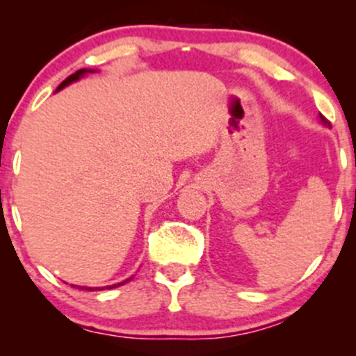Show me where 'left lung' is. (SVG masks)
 <instances>
[{
	"label": "left lung",
	"mask_w": 356,
	"mask_h": 356,
	"mask_svg": "<svg viewBox=\"0 0 356 356\" xmlns=\"http://www.w3.org/2000/svg\"><path fill=\"white\" fill-rule=\"evenodd\" d=\"M320 120H321V124H325V125H328L330 127V122H328V118H325L323 115H320Z\"/></svg>",
	"instance_id": "1"
}]
</instances>
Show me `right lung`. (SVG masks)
Returning <instances> with one entry per match:
<instances>
[{
	"label": "right lung",
	"mask_w": 356,
	"mask_h": 356,
	"mask_svg": "<svg viewBox=\"0 0 356 356\" xmlns=\"http://www.w3.org/2000/svg\"><path fill=\"white\" fill-rule=\"evenodd\" d=\"M87 72H90V70H85V68H83V70H79V72H75V73H73V75L68 76L67 80H63V81H61V83H60V87H58V90H60V88H63V87H67V85H68V83H72V81L79 80L80 76H83L85 73H87ZM130 280H132V277H129V280L122 281V283H117V284H112V286H105V288H107V289L117 288V286H122V284H125L127 281H130ZM75 288H79V289H87V291H102V289H105V288H87V286H75Z\"/></svg>",
	"instance_id": "right-lung-1"
}]
</instances>
